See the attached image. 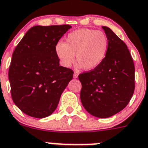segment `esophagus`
Masks as SVG:
<instances>
[{"label": "esophagus", "mask_w": 148, "mask_h": 148, "mask_svg": "<svg viewBox=\"0 0 148 148\" xmlns=\"http://www.w3.org/2000/svg\"><path fill=\"white\" fill-rule=\"evenodd\" d=\"M77 77H78V73L75 71L74 73V78H77Z\"/></svg>", "instance_id": "obj_1"}]
</instances>
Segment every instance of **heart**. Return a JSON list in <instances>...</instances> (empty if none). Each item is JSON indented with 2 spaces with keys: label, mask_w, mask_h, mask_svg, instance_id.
<instances>
[{
  "label": "heart",
  "mask_w": 148,
  "mask_h": 148,
  "mask_svg": "<svg viewBox=\"0 0 148 148\" xmlns=\"http://www.w3.org/2000/svg\"><path fill=\"white\" fill-rule=\"evenodd\" d=\"M108 39L102 32L89 28H81L71 32L66 43L59 41L55 50L61 64L68 68L74 61V54L79 66L86 71L99 67L106 57Z\"/></svg>",
  "instance_id": "1"
}]
</instances>
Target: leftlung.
I'll list each match as a JSON object with an SVG mask.
<instances>
[{
    "label": "left lung",
    "instance_id": "left-lung-1",
    "mask_svg": "<svg viewBox=\"0 0 148 148\" xmlns=\"http://www.w3.org/2000/svg\"><path fill=\"white\" fill-rule=\"evenodd\" d=\"M108 49L101 64L78 76L80 100L88 113L108 118L126 108L135 90V66L126 43L112 30L102 26Z\"/></svg>",
    "mask_w": 148,
    "mask_h": 148
}]
</instances>
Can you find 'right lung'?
I'll list each match as a JSON object with an SVG mask.
<instances>
[{
	"mask_svg": "<svg viewBox=\"0 0 148 148\" xmlns=\"http://www.w3.org/2000/svg\"><path fill=\"white\" fill-rule=\"evenodd\" d=\"M71 26L30 28L12 56L9 80L15 105L32 117L44 118L56 109L74 72L59 65L55 47Z\"/></svg>",
	"mask_w": 148,
	"mask_h": 148,
	"instance_id": "1",
	"label": "right lung"
}]
</instances>
